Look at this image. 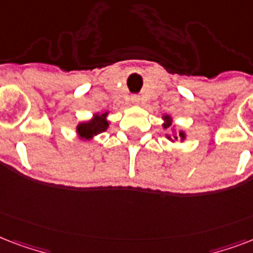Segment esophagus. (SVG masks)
I'll list each match as a JSON object with an SVG mask.
<instances>
[{
  "label": "esophagus",
  "instance_id": "1",
  "mask_svg": "<svg viewBox=\"0 0 253 253\" xmlns=\"http://www.w3.org/2000/svg\"><path fill=\"white\" fill-rule=\"evenodd\" d=\"M132 101L134 103V104H138V103L141 101V97L138 95H133L132 96Z\"/></svg>",
  "mask_w": 253,
  "mask_h": 253
}]
</instances>
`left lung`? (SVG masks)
Returning a JSON list of instances; mask_svg holds the SVG:
<instances>
[{
  "label": "left lung",
  "mask_w": 253,
  "mask_h": 253,
  "mask_svg": "<svg viewBox=\"0 0 253 253\" xmlns=\"http://www.w3.org/2000/svg\"><path fill=\"white\" fill-rule=\"evenodd\" d=\"M165 119L168 121H169V123H166V124L164 125V126H165V128H169V126H170V119H169V116H165ZM179 136H181L182 138H183V137H185V134H183V133H179ZM175 138H177V137H175Z\"/></svg>",
  "instance_id": "8db88e82"
}]
</instances>
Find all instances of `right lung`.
I'll return each instance as SVG.
<instances>
[{
    "label": "right lung",
    "instance_id": "add662e5",
    "mask_svg": "<svg viewBox=\"0 0 253 253\" xmlns=\"http://www.w3.org/2000/svg\"><path fill=\"white\" fill-rule=\"evenodd\" d=\"M107 113L103 115H96L95 119L88 123H83L78 126V132L80 137H83L85 140H89L93 134L104 132L105 129L108 128V121H107Z\"/></svg>",
    "mask_w": 253,
    "mask_h": 253
}]
</instances>
